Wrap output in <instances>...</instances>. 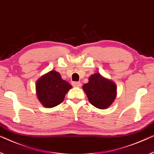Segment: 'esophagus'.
<instances>
[{
    "label": "esophagus",
    "instance_id": "34e87169",
    "mask_svg": "<svg viewBox=\"0 0 154 154\" xmlns=\"http://www.w3.org/2000/svg\"><path fill=\"white\" fill-rule=\"evenodd\" d=\"M72 84L74 87H78V88H79V87H81V86H82V84L79 82H72Z\"/></svg>",
    "mask_w": 154,
    "mask_h": 154
}]
</instances>
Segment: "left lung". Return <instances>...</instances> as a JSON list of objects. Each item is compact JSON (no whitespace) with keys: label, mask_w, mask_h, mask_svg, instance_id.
<instances>
[{"label":"left lung","mask_w":154,"mask_h":154,"mask_svg":"<svg viewBox=\"0 0 154 154\" xmlns=\"http://www.w3.org/2000/svg\"><path fill=\"white\" fill-rule=\"evenodd\" d=\"M88 101L100 109H106L113 104L117 96V86L111 79L100 73L91 75L88 82L82 86Z\"/></svg>","instance_id":"1"}]
</instances>
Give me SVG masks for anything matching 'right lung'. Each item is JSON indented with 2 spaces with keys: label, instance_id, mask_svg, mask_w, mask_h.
Wrapping results in <instances>:
<instances>
[{
  "label": "right lung",
  "instance_id": "obj_1",
  "mask_svg": "<svg viewBox=\"0 0 154 154\" xmlns=\"http://www.w3.org/2000/svg\"><path fill=\"white\" fill-rule=\"evenodd\" d=\"M71 88L72 86L54 70L42 75L36 82L38 100L43 106L49 109L61 104Z\"/></svg>",
  "mask_w": 154,
  "mask_h": 154
}]
</instances>
